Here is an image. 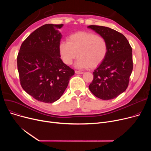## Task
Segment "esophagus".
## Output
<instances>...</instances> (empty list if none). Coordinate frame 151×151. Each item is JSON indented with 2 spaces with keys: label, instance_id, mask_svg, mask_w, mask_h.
<instances>
[{
  "label": "esophagus",
  "instance_id": "obj_1",
  "mask_svg": "<svg viewBox=\"0 0 151 151\" xmlns=\"http://www.w3.org/2000/svg\"><path fill=\"white\" fill-rule=\"evenodd\" d=\"M75 73H76V74H79V75H81V74H83V71H77V70H76V71H75Z\"/></svg>",
  "mask_w": 151,
  "mask_h": 151
}]
</instances>
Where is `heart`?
I'll list each match as a JSON object with an SVG mask.
<instances>
[{"label": "heart", "instance_id": "heart-1", "mask_svg": "<svg viewBox=\"0 0 151 151\" xmlns=\"http://www.w3.org/2000/svg\"><path fill=\"white\" fill-rule=\"evenodd\" d=\"M59 52L63 62L67 65L73 63L78 54L76 68H94L105 59L108 45L104 37L89 32H77L68 37L67 42L59 43Z\"/></svg>", "mask_w": 151, "mask_h": 151}]
</instances>
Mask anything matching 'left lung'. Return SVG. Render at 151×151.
<instances>
[{
  "mask_svg": "<svg viewBox=\"0 0 151 151\" xmlns=\"http://www.w3.org/2000/svg\"><path fill=\"white\" fill-rule=\"evenodd\" d=\"M88 27L104 37L108 45L106 57L93 72L89 88L100 99H113L128 87L133 70L132 47L125 37L114 29L93 25Z\"/></svg>",
  "mask_w": 151,
  "mask_h": 151,
  "instance_id": "8db88e82",
  "label": "left lung"
}]
</instances>
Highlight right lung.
<instances>
[{
	"label": "right lung",
	"mask_w": 151,
	"mask_h": 151,
	"mask_svg": "<svg viewBox=\"0 0 151 151\" xmlns=\"http://www.w3.org/2000/svg\"><path fill=\"white\" fill-rule=\"evenodd\" d=\"M63 24H45L22 43L17 58L22 89L38 101L53 103L62 96L75 71L60 58Z\"/></svg>",
	"instance_id": "1"
}]
</instances>
